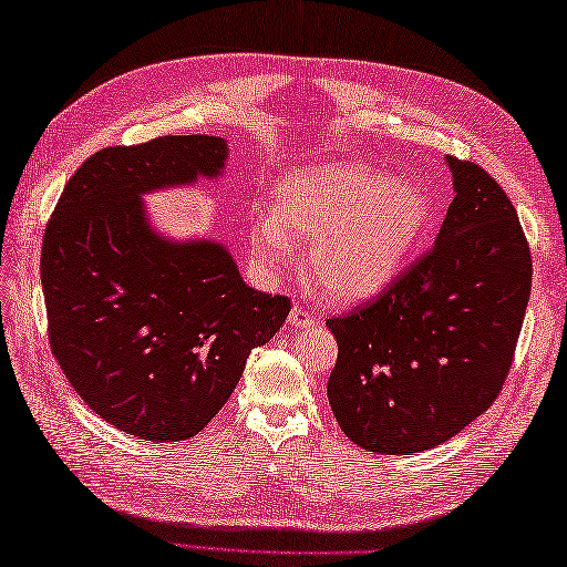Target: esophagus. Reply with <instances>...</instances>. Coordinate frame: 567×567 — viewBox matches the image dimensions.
<instances>
[{
  "instance_id": "1",
  "label": "esophagus",
  "mask_w": 567,
  "mask_h": 567,
  "mask_svg": "<svg viewBox=\"0 0 567 567\" xmlns=\"http://www.w3.org/2000/svg\"><path fill=\"white\" fill-rule=\"evenodd\" d=\"M315 321H317V317L311 315L307 307H299V305L292 307V311H290V323H292V327L302 329V327H311V323H315Z\"/></svg>"
}]
</instances>
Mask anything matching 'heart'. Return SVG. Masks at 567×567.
Segmentation results:
<instances>
[{
    "mask_svg": "<svg viewBox=\"0 0 567 567\" xmlns=\"http://www.w3.org/2000/svg\"><path fill=\"white\" fill-rule=\"evenodd\" d=\"M429 221V199L414 179L360 165L297 173L280 185V207L252 219V252L277 270L292 240L311 244L309 270L336 299L380 292L414 250Z\"/></svg>",
    "mask_w": 567,
    "mask_h": 567,
    "instance_id": "1",
    "label": "heart"
}]
</instances>
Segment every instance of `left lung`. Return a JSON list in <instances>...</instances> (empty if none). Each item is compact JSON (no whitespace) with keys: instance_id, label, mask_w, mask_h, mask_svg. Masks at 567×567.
<instances>
[{"instance_id":"8db88e82","label":"left lung","mask_w":567,"mask_h":567,"mask_svg":"<svg viewBox=\"0 0 567 567\" xmlns=\"http://www.w3.org/2000/svg\"><path fill=\"white\" fill-rule=\"evenodd\" d=\"M455 197L436 246L327 327L329 402L360 449L412 455L453 439L499 396L532 295V252L497 179L449 155Z\"/></svg>"}]
</instances>
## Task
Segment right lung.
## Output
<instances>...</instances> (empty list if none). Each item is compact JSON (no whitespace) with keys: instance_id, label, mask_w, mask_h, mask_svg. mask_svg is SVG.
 Listing matches in <instances>:
<instances>
[{"instance_id":"right-lung-1","label":"right lung","mask_w":567,"mask_h":567,"mask_svg":"<svg viewBox=\"0 0 567 567\" xmlns=\"http://www.w3.org/2000/svg\"><path fill=\"white\" fill-rule=\"evenodd\" d=\"M216 136L110 146L68 179L41 250L48 341L82 402L131 436H197L280 331L290 299L252 290L212 240L173 244L146 224L148 189L219 175Z\"/></svg>"}]
</instances>
